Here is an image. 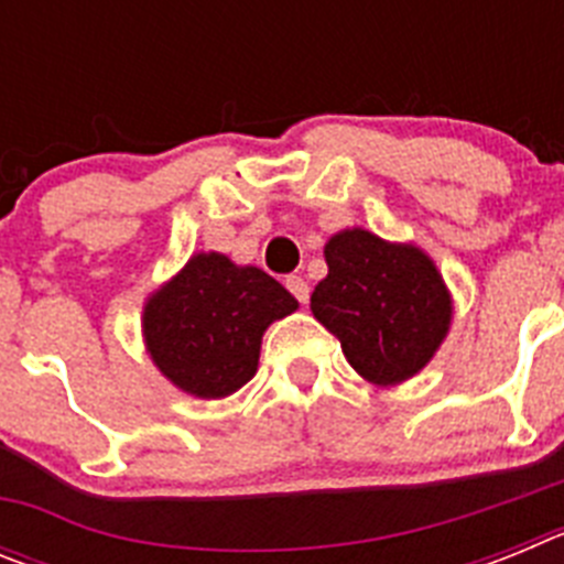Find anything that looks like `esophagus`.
<instances>
[{"instance_id":"esophagus-1","label":"esophagus","mask_w":564,"mask_h":564,"mask_svg":"<svg viewBox=\"0 0 564 564\" xmlns=\"http://www.w3.org/2000/svg\"><path fill=\"white\" fill-rule=\"evenodd\" d=\"M285 288L293 293V296H296L299 305H307V299H311V285H307L305 279H302V276H288L285 279Z\"/></svg>"}]
</instances>
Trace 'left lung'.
<instances>
[{
  "label": "left lung",
  "instance_id": "obj_1",
  "mask_svg": "<svg viewBox=\"0 0 564 564\" xmlns=\"http://www.w3.org/2000/svg\"><path fill=\"white\" fill-rule=\"evenodd\" d=\"M327 276L313 316L341 341L352 370L372 383H401L426 367L452 322V299L435 262L352 228L325 246Z\"/></svg>",
  "mask_w": 564,
  "mask_h": 564
}]
</instances>
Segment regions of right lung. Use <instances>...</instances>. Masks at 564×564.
I'll use <instances>...</instances> for the list:
<instances>
[{
  "label": "right lung",
  "mask_w": 564,
  "mask_h": 564,
  "mask_svg": "<svg viewBox=\"0 0 564 564\" xmlns=\"http://www.w3.org/2000/svg\"><path fill=\"white\" fill-rule=\"evenodd\" d=\"M299 307L259 268L197 253L147 302L143 336L163 376L197 398H226L257 372L262 333Z\"/></svg>",
  "instance_id": "obj_1"
}]
</instances>
